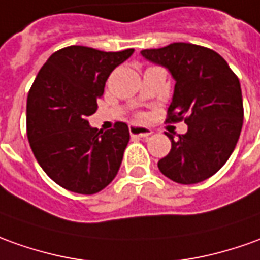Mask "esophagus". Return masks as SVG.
Returning a JSON list of instances; mask_svg holds the SVG:
<instances>
[{"mask_svg":"<svg viewBox=\"0 0 260 260\" xmlns=\"http://www.w3.org/2000/svg\"><path fill=\"white\" fill-rule=\"evenodd\" d=\"M128 130H130V134H132V137H141V139H144V137H148L150 134L153 133L150 128L147 127H141V126H136V124H132V126L128 127Z\"/></svg>","mask_w":260,"mask_h":260,"instance_id":"1","label":"esophagus"}]
</instances>
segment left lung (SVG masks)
Masks as SVG:
<instances>
[{"mask_svg":"<svg viewBox=\"0 0 260 260\" xmlns=\"http://www.w3.org/2000/svg\"><path fill=\"white\" fill-rule=\"evenodd\" d=\"M140 53L171 73L175 86L168 120L188 126L178 139L166 133L171 150L158 161L160 171L185 185L212 177L228 161L242 130L239 79L219 53L200 45L174 42Z\"/></svg>","mask_w":260,"mask_h":260,"instance_id":"8db88e82","label":"left lung"}]
</instances>
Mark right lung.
Returning <instances> with one entry per match:
<instances>
[{
  "label": "right lung",
  "instance_id": "obj_1",
  "mask_svg": "<svg viewBox=\"0 0 260 260\" xmlns=\"http://www.w3.org/2000/svg\"><path fill=\"white\" fill-rule=\"evenodd\" d=\"M134 49L103 52L68 46L52 53L28 93L26 133L32 153L49 178L78 194H96L119 171L128 127L98 130L87 121L98 110L109 75Z\"/></svg>",
  "mask_w": 260,
  "mask_h": 260
}]
</instances>
